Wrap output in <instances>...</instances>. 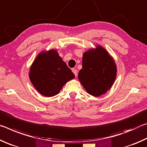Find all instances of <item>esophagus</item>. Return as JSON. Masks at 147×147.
Here are the masks:
<instances>
[{"mask_svg": "<svg viewBox=\"0 0 147 147\" xmlns=\"http://www.w3.org/2000/svg\"><path fill=\"white\" fill-rule=\"evenodd\" d=\"M72 71H73V73L74 74L75 76L77 77V76H78V70H77V69L75 68H73L72 69Z\"/></svg>", "mask_w": 147, "mask_h": 147, "instance_id": "esophagus-1", "label": "esophagus"}]
</instances>
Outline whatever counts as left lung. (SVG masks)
<instances>
[{
	"instance_id": "1",
	"label": "left lung",
	"mask_w": 147,
	"mask_h": 147,
	"mask_svg": "<svg viewBox=\"0 0 147 147\" xmlns=\"http://www.w3.org/2000/svg\"><path fill=\"white\" fill-rule=\"evenodd\" d=\"M116 65L103 47L98 46L83 54L78 78L88 94L99 96L107 92L116 78Z\"/></svg>"
}]
</instances>
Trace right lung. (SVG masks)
<instances>
[{
  "label": "right lung",
  "mask_w": 147,
  "mask_h": 147,
  "mask_svg": "<svg viewBox=\"0 0 147 147\" xmlns=\"http://www.w3.org/2000/svg\"><path fill=\"white\" fill-rule=\"evenodd\" d=\"M29 77L41 94L51 97L57 95L75 76L57 52L51 50L38 55L31 66Z\"/></svg>",
  "instance_id": "obj_1"
}]
</instances>
